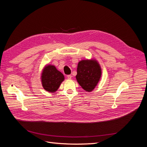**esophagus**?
<instances>
[{
	"label": "esophagus",
	"mask_w": 147,
	"mask_h": 147,
	"mask_svg": "<svg viewBox=\"0 0 147 147\" xmlns=\"http://www.w3.org/2000/svg\"><path fill=\"white\" fill-rule=\"evenodd\" d=\"M67 78H68V79H71V78H72V75H67Z\"/></svg>",
	"instance_id": "1"
}]
</instances>
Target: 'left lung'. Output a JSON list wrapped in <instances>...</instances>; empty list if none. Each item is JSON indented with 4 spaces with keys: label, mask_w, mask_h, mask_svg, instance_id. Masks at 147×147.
Here are the masks:
<instances>
[{
    "label": "left lung",
    "mask_w": 147,
    "mask_h": 147,
    "mask_svg": "<svg viewBox=\"0 0 147 147\" xmlns=\"http://www.w3.org/2000/svg\"><path fill=\"white\" fill-rule=\"evenodd\" d=\"M101 68L97 61L82 60L77 67L76 78L84 90L92 91L98 83L101 77Z\"/></svg>",
    "instance_id": "1"
}]
</instances>
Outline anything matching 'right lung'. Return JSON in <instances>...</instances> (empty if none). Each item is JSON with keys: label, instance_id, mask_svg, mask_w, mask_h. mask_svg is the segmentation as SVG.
Masks as SVG:
<instances>
[{"label": "right lung", "instance_id": "1", "mask_svg": "<svg viewBox=\"0 0 147 147\" xmlns=\"http://www.w3.org/2000/svg\"><path fill=\"white\" fill-rule=\"evenodd\" d=\"M41 79L43 88L48 92H55L64 81V76L55 66L48 65L43 69Z\"/></svg>", "mask_w": 147, "mask_h": 147}]
</instances>
